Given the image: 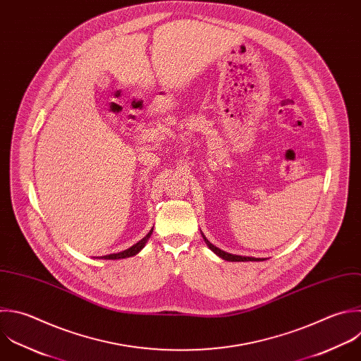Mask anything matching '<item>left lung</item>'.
Instances as JSON below:
<instances>
[{
  "mask_svg": "<svg viewBox=\"0 0 361 361\" xmlns=\"http://www.w3.org/2000/svg\"><path fill=\"white\" fill-rule=\"evenodd\" d=\"M203 235V234H202ZM203 238H204V241H206V244L209 245V248L213 251V252H216L219 257H221L223 259H226V261H264V259H261V258H254V257H241V255H234V254H228V252H226V251H223V250H220V248H217L216 245H213L204 235H203Z\"/></svg>",
  "mask_w": 361,
  "mask_h": 361,
  "instance_id": "1",
  "label": "left lung"
}]
</instances>
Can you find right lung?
<instances>
[{"label": "right lung", "instance_id": "1", "mask_svg": "<svg viewBox=\"0 0 361 361\" xmlns=\"http://www.w3.org/2000/svg\"><path fill=\"white\" fill-rule=\"evenodd\" d=\"M151 233H152V230L142 238V240H140L137 244H134L133 247H130L128 250H126V251H121V252H117V254H110V255H104V257H102L103 259H120V258H128V257H133V255H135V254H138L141 250H142V247L145 245V243H147V240L149 238V235H151Z\"/></svg>", "mask_w": 361, "mask_h": 361}]
</instances>
